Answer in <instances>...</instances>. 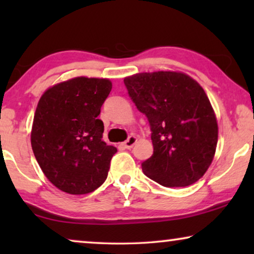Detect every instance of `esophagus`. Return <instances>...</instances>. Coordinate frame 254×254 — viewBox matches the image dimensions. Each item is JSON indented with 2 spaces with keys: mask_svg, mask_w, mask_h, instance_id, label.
<instances>
[{
  "mask_svg": "<svg viewBox=\"0 0 254 254\" xmlns=\"http://www.w3.org/2000/svg\"><path fill=\"white\" fill-rule=\"evenodd\" d=\"M136 141H137V137L134 136V135H130V136L128 137L127 140L125 141L124 143H123L124 148H125V149H130V148H133V145H134L135 143H136Z\"/></svg>",
  "mask_w": 254,
  "mask_h": 254,
  "instance_id": "esophagus-1",
  "label": "esophagus"
}]
</instances>
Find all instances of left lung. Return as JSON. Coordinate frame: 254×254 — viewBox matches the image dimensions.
Returning <instances> with one entry per match:
<instances>
[{"instance_id":"1","label":"left lung","mask_w":254,"mask_h":254,"mask_svg":"<svg viewBox=\"0 0 254 254\" xmlns=\"http://www.w3.org/2000/svg\"><path fill=\"white\" fill-rule=\"evenodd\" d=\"M124 83L150 125L154 154L142 163L144 175L165 187L197 182L213 162L218 136L204 90L177 71L141 72Z\"/></svg>"}]
</instances>
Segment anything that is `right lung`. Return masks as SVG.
I'll list each match as a JSON object with an SVG mask.
<instances>
[{"label":"right lung","instance_id":"obj_1","mask_svg":"<svg viewBox=\"0 0 254 254\" xmlns=\"http://www.w3.org/2000/svg\"><path fill=\"white\" fill-rule=\"evenodd\" d=\"M112 83L75 77L47 89L38 103L31 145L47 179L69 194H86L107 178L117 148L103 141L100 107Z\"/></svg>","mask_w":254,"mask_h":254}]
</instances>
